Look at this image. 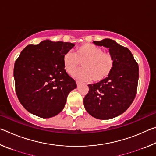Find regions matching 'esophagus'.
Masks as SVG:
<instances>
[{
    "instance_id": "34e87169",
    "label": "esophagus",
    "mask_w": 156,
    "mask_h": 156,
    "mask_svg": "<svg viewBox=\"0 0 156 156\" xmlns=\"http://www.w3.org/2000/svg\"><path fill=\"white\" fill-rule=\"evenodd\" d=\"M76 84H77V86L78 87V86L80 85V84H82V83H81V82H80V81H78V80H76Z\"/></svg>"
}]
</instances>
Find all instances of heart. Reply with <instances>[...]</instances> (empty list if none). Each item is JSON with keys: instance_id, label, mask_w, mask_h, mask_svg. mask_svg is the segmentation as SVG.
<instances>
[{"instance_id": "heart-1", "label": "heart", "mask_w": 156, "mask_h": 156, "mask_svg": "<svg viewBox=\"0 0 156 156\" xmlns=\"http://www.w3.org/2000/svg\"><path fill=\"white\" fill-rule=\"evenodd\" d=\"M63 66L69 74L72 75L82 62L83 67L74 76L82 80L90 79L93 82L102 81L109 77L115 65L114 58L109 52L103 51L98 46L84 43L76 49L75 54L70 51L62 56Z\"/></svg>"}]
</instances>
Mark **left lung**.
<instances>
[{
	"mask_svg": "<svg viewBox=\"0 0 156 156\" xmlns=\"http://www.w3.org/2000/svg\"><path fill=\"white\" fill-rule=\"evenodd\" d=\"M109 49L115 65L109 77L88 84L89 92L83 99L87 112L100 120H109L122 114L130 107L137 94L139 67L128 48L112 39L94 41Z\"/></svg>",
	"mask_w": 156,
	"mask_h": 156,
	"instance_id": "8db88e82",
	"label": "left lung"
}]
</instances>
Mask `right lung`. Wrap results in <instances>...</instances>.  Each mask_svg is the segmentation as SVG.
<instances>
[{"label":"right lung","mask_w":156,"mask_h":156,"mask_svg":"<svg viewBox=\"0 0 156 156\" xmlns=\"http://www.w3.org/2000/svg\"><path fill=\"white\" fill-rule=\"evenodd\" d=\"M73 46L68 42L47 40L29 44L21 51L14 64L15 89L29 112L49 118L63 109L68 94L77 87L62 62L63 54Z\"/></svg>","instance_id":"add662e5"}]
</instances>
